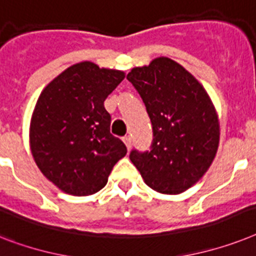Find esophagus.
<instances>
[{"mask_svg": "<svg viewBox=\"0 0 256 256\" xmlns=\"http://www.w3.org/2000/svg\"><path fill=\"white\" fill-rule=\"evenodd\" d=\"M123 141H124V144H126V149H128V150H130V146H132V138H130V136H126V137H123Z\"/></svg>", "mask_w": 256, "mask_h": 256, "instance_id": "1", "label": "esophagus"}]
</instances>
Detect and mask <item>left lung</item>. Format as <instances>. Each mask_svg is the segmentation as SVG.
Wrapping results in <instances>:
<instances>
[{
  "instance_id": "left-lung-1",
  "label": "left lung",
  "mask_w": 256,
  "mask_h": 256,
  "mask_svg": "<svg viewBox=\"0 0 256 256\" xmlns=\"http://www.w3.org/2000/svg\"><path fill=\"white\" fill-rule=\"evenodd\" d=\"M146 106L153 126L152 150L130 158L152 190L178 195L210 168L220 144V119L212 99L179 62L156 57L126 76Z\"/></svg>"
}]
</instances>
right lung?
Instances as JSON below:
<instances>
[{
	"mask_svg": "<svg viewBox=\"0 0 256 256\" xmlns=\"http://www.w3.org/2000/svg\"><path fill=\"white\" fill-rule=\"evenodd\" d=\"M124 77L123 70L82 61L40 92L30 122V149L42 174L68 195L100 191L126 154L123 141L110 133L104 108Z\"/></svg>",
	"mask_w": 256,
	"mask_h": 256,
	"instance_id": "add662e5",
	"label": "right lung"
}]
</instances>
